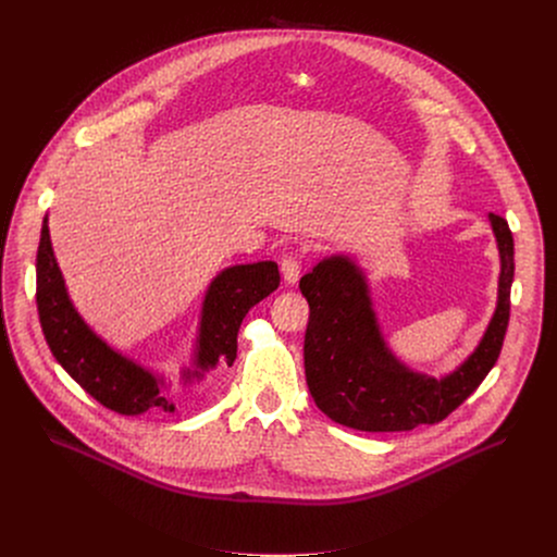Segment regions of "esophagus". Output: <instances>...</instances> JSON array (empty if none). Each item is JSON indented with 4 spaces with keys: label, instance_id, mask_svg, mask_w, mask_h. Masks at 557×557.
Segmentation results:
<instances>
[{
    "label": "esophagus",
    "instance_id": "obj_1",
    "mask_svg": "<svg viewBox=\"0 0 557 557\" xmlns=\"http://www.w3.org/2000/svg\"><path fill=\"white\" fill-rule=\"evenodd\" d=\"M282 277H284V282L286 284H295L297 280H299V271H301V264H299V260L297 258H293V256H286L284 260H282Z\"/></svg>",
    "mask_w": 557,
    "mask_h": 557
}]
</instances>
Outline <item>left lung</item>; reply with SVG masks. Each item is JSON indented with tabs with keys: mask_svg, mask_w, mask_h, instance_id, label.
<instances>
[{
	"mask_svg": "<svg viewBox=\"0 0 557 557\" xmlns=\"http://www.w3.org/2000/svg\"><path fill=\"white\" fill-rule=\"evenodd\" d=\"M500 253L498 304L475 350L434 379L401 363L387 348L363 271L348 256L322 260L299 280L310 306L304 339L306 383L329 419L361 432H408L449 417L483 383L503 350L513 282V235L490 213Z\"/></svg>",
	"mask_w": 557,
	"mask_h": 557,
	"instance_id": "1",
	"label": "left lung"
}]
</instances>
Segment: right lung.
I'll return each instance as SVG.
<instances>
[{
    "label": "right lung",
    "mask_w": 557,
    "mask_h": 557,
    "mask_svg": "<svg viewBox=\"0 0 557 557\" xmlns=\"http://www.w3.org/2000/svg\"><path fill=\"white\" fill-rule=\"evenodd\" d=\"M277 286L275 262L237 264L213 277L202 301L194 368L183 370L185 385L200 381L218 363L235 361L243 320ZM37 310L54 359L101 406L125 417L176 410L163 376L108 346L76 312L52 253L48 218L37 249Z\"/></svg>",
    "instance_id": "add662e5"
}]
</instances>
